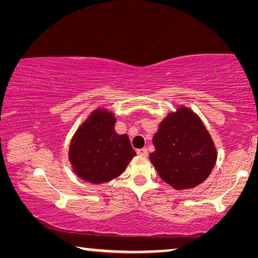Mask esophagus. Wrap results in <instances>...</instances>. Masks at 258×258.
<instances>
[{"label":"esophagus","mask_w":258,"mask_h":258,"mask_svg":"<svg viewBox=\"0 0 258 258\" xmlns=\"http://www.w3.org/2000/svg\"><path fill=\"white\" fill-rule=\"evenodd\" d=\"M138 155H139V156H142V157H147V156H148L147 148H143V149H139V150H138Z\"/></svg>","instance_id":"34e87169"}]
</instances>
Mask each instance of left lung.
I'll return each mask as SVG.
<instances>
[{"label":"left lung","instance_id":"8db88e82","mask_svg":"<svg viewBox=\"0 0 258 258\" xmlns=\"http://www.w3.org/2000/svg\"><path fill=\"white\" fill-rule=\"evenodd\" d=\"M150 161L175 190L196 187L211 175L217 150L211 133L192 109L178 106L160 121Z\"/></svg>","mask_w":258,"mask_h":258}]
</instances>
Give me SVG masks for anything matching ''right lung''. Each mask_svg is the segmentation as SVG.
<instances>
[{
    "label": "right lung",
    "mask_w": 258,
    "mask_h": 258,
    "mask_svg": "<svg viewBox=\"0 0 258 258\" xmlns=\"http://www.w3.org/2000/svg\"><path fill=\"white\" fill-rule=\"evenodd\" d=\"M116 116L98 107L78 126L69 146L68 159L76 175L92 184L118 177L137 156L127 134L115 131Z\"/></svg>",
    "instance_id": "1"
}]
</instances>
